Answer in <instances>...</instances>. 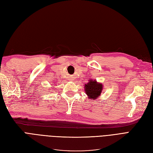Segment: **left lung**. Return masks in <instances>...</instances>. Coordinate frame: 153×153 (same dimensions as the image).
<instances>
[{
    "instance_id": "obj_1",
    "label": "left lung",
    "mask_w": 153,
    "mask_h": 153,
    "mask_svg": "<svg viewBox=\"0 0 153 153\" xmlns=\"http://www.w3.org/2000/svg\"><path fill=\"white\" fill-rule=\"evenodd\" d=\"M103 89V85L96 80H89L84 85V91L89 99L95 100L100 96Z\"/></svg>"
}]
</instances>
